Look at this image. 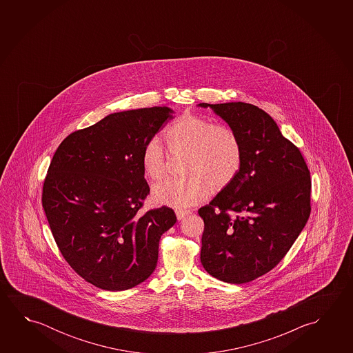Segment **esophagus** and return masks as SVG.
I'll return each instance as SVG.
<instances>
[{
	"label": "esophagus",
	"mask_w": 353,
	"mask_h": 353,
	"mask_svg": "<svg viewBox=\"0 0 353 353\" xmlns=\"http://www.w3.org/2000/svg\"><path fill=\"white\" fill-rule=\"evenodd\" d=\"M191 214V210H176V216L177 219H185V216H188Z\"/></svg>",
	"instance_id": "esophagus-1"
}]
</instances>
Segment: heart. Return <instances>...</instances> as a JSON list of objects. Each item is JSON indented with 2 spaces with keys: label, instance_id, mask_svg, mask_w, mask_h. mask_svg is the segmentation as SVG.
Wrapping results in <instances>:
<instances>
[{
  "label": "heart",
  "instance_id": "b5f03b06",
  "mask_svg": "<svg viewBox=\"0 0 353 353\" xmlns=\"http://www.w3.org/2000/svg\"><path fill=\"white\" fill-rule=\"evenodd\" d=\"M172 152H188L185 179H168L154 185V202L171 208L192 207L207 199L210 187L223 190L236 179L243 165V145L236 132L225 124L185 113L166 129ZM141 166L151 179H160L168 170V157L160 140L151 138L141 152Z\"/></svg>",
  "mask_w": 353,
  "mask_h": 353
}]
</instances>
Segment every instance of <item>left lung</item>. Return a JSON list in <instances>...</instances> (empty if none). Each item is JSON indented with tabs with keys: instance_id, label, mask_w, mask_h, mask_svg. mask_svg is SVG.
<instances>
[{
	"instance_id": "8db88e82",
	"label": "left lung",
	"mask_w": 353,
	"mask_h": 353,
	"mask_svg": "<svg viewBox=\"0 0 353 353\" xmlns=\"http://www.w3.org/2000/svg\"><path fill=\"white\" fill-rule=\"evenodd\" d=\"M236 132L241 170L198 210L204 220L201 262L210 276L243 284L263 276L288 252L310 215L312 179L299 149L254 104H209Z\"/></svg>"
}]
</instances>
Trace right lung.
<instances>
[{"label": "right lung", "instance_id": "1", "mask_svg": "<svg viewBox=\"0 0 353 353\" xmlns=\"http://www.w3.org/2000/svg\"><path fill=\"white\" fill-rule=\"evenodd\" d=\"M168 107L124 110L66 137L52 157L41 203L59 250L86 282L127 290L155 270L159 241L176 223L168 207L139 212L150 193L141 166Z\"/></svg>", "mask_w": 353, "mask_h": 353}]
</instances>
